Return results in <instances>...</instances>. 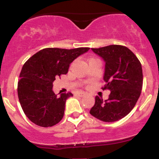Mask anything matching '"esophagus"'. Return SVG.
Returning <instances> with one entry per match:
<instances>
[{
    "label": "esophagus",
    "mask_w": 159,
    "mask_h": 159,
    "mask_svg": "<svg viewBox=\"0 0 159 159\" xmlns=\"http://www.w3.org/2000/svg\"><path fill=\"white\" fill-rule=\"evenodd\" d=\"M77 95L78 96V97H84V96L86 95V93L84 92H82V91H81V92H78V94H77Z\"/></svg>",
    "instance_id": "1"
}]
</instances>
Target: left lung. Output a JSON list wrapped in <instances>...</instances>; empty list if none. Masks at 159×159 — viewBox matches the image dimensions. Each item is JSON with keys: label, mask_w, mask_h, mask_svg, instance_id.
I'll list each match as a JSON object with an SVG mask.
<instances>
[{"label": "left lung", "mask_w": 159, "mask_h": 159, "mask_svg": "<svg viewBox=\"0 0 159 159\" xmlns=\"http://www.w3.org/2000/svg\"><path fill=\"white\" fill-rule=\"evenodd\" d=\"M105 63L103 89L111 91L108 99L95 97L90 114L105 122L118 121L133 109L141 94L143 83L142 68L134 53L121 45L91 48Z\"/></svg>", "instance_id": "obj_1"}]
</instances>
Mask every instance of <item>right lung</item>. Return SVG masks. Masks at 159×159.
<instances>
[{"label":"right lung","instance_id":"1","mask_svg":"<svg viewBox=\"0 0 159 159\" xmlns=\"http://www.w3.org/2000/svg\"><path fill=\"white\" fill-rule=\"evenodd\" d=\"M89 49L44 48L25 62L19 76L17 94L22 109L32 122L47 128L62 119L66 100L73 94H61L58 97L53 91V82L68 73L70 64Z\"/></svg>","mask_w":159,"mask_h":159}]
</instances>
